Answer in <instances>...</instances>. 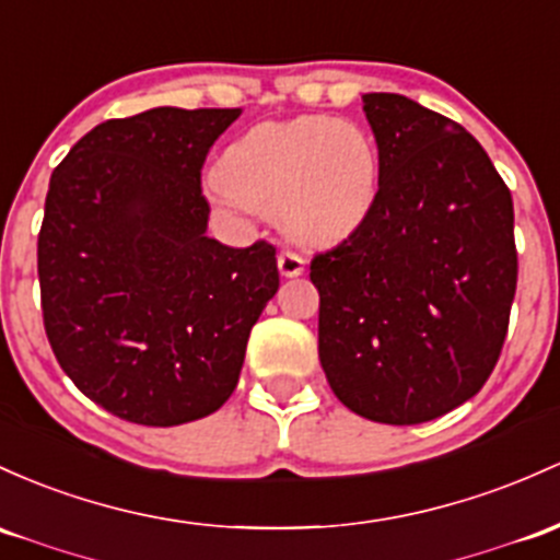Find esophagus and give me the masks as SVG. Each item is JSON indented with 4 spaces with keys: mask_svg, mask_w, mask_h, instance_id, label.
I'll list each match as a JSON object with an SVG mask.
<instances>
[{
    "mask_svg": "<svg viewBox=\"0 0 560 560\" xmlns=\"http://www.w3.org/2000/svg\"><path fill=\"white\" fill-rule=\"evenodd\" d=\"M279 270H281V276H300L305 270V257L300 255V252H294V249H284L279 255Z\"/></svg>",
    "mask_w": 560,
    "mask_h": 560,
    "instance_id": "obj_1",
    "label": "esophagus"
}]
</instances>
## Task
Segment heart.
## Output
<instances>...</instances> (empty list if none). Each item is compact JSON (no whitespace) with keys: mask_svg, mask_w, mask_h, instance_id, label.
Here are the masks:
<instances>
[{"mask_svg":"<svg viewBox=\"0 0 560 560\" xmlns=\"http://www.w3.org/2000/svg\"><path fill=\"white\" fill-rule=\"evenodd\" d=\"M210 190L223 205L279 218L298 242H335L374 207L380 151L353 121H266L229 145Z\"/></svg>","mask_w":560,"mask_h":560,"instance_id":"1","label":"heart"}]
</instances>
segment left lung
Returning a JSON list of instances; mask_svg holds the SVG:
<instances>
[{
  "mask_svg": "<svg viewBox=\"0 0 560 560\" xmlns=\"http://www.w3.org/2000/svg\"><path fill=\"white\" fill-rule=\"evenodd\" d=\"M380 151L374 207L311 260L318 359L335 396L385 425L435 420L500 359L518 281L510 188L457 121L364 95Z\"/></svg>",
  "mask_w": 560,
  "mask_h": 560,
  "instance_id": "obj_1",
  "label": "left lung"
}]
</instances>
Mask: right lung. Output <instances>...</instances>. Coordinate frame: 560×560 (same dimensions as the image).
<instances>
[{
    "mask_svg": "<svg viewBox=\"0 0 560 560\" xmlns=\"http://www.w3.org/2000/svg\"><path fill=\"white\" fill-rule=\"evenodd\" d=\"M238 108H151L97 125L50 177L36 268L60 370L135 425L231 398L249 331L279 290L276 247L207 236L201 167Z\"/></svg>",
    "mask_w": 560,
    "mask_h": 560,
    "instance_id": "right-lung-1",
    "label": "right lung"
}]
</instances>
